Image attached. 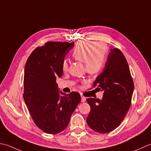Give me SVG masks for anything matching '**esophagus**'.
<instances>
[{
    "instance_id": "34e87169",
    "label": "esophagus",
    "mask_w": 151,
    "mask_h": 151,
    "mask_svg": "<svg viewBox=\"0 0 151 151\" xmlns=\"http://www.w3.org/2000/svg\"><path fill=\"white\" fill-rule=\"evenodd\" d=\"M81 102H85V101H86V98L83 96H81Z\"/></svg>"
}]
</instances>
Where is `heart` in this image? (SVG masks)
<instances>
[{
	"label": "heart",
	"mask_w": 151,
	"mask_h": 151,
	"mask_svg": "<svg viewBox=\"0 0 151 151\" xmlns=\"http://www.w3.org/2000/svg\"><path fill=\"white\" fill-rule=\"evenodd\" d=\"M106 54V46L101 43L93 42H81L76 45L72 52V57L76 60L83 63L85 70L90 74L98 73L102 68L105 63ZM63 70H68V63H63Z\"/></svg>",
	"instance_id": "obj_1"
}]
</instances>
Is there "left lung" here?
Returning <instances> with one entry per match:
<instances>
[{"mask_svg": "<svg viewBox=\"0 0 151 151\" xmlns=\"http://www.w3.org/2000/svg\"><path fill=\"white\" fill-rule=\"evenodd\" d=\"M96 85L104 92L103 98H87L91 111L87 122L94 131L106 134L124 120L134 90L127 59L119 49L111 50L103 71L94 82L93 86Z\"/></svg>", "mask_w": 151, "mask_h": 151, "instance_id": "left-lung-1", "label": "left lung"}]
</instances>
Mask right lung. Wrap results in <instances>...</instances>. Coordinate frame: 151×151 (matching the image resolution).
<instances>
[{"label":"right lung","mask_w":151,"mask_h":151,"mask_svg":"<svg viewBox=\"0 0 151 151\" xmlns=\"http://www.w3.org/2000/svg\"><path fill=\"white\" fill-rule=\"evenodd\" d=\"M74 42H48L34 50L24 71L23 99L35 124L45 133L65 130L81 101L76 92L66 94L56 83L63 73V63Z\"/></svg>","instance_id":"add662e5"}]
</instances>
